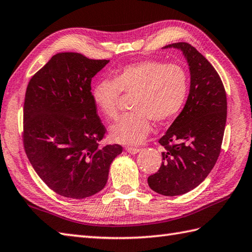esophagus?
I'll return each instance as SVG.
<instances>
[{
  "mask_svg": "<svg viewBox=\"0 0 252 252\" xmlns=\"http://www.w3.org/2000/svg\"><path fill=\"white\" fill-rule=\"evenodd\" d=\"M125 150L127 151L128 153H130V154H137L139 151H140V149L135 148V147H126Z\"/></svg>",
  "mask_w": 252,
  "mask_h": 252,
  "instance_id": "esophagus-1",
  "label": "esophagus"
}]
</instances>
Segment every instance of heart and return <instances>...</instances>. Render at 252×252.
<instances>
[{"label":"heart","instance_id":"1","mask_svg":"<svg viewBox=\"0 0 252 252\" xmlns=\"http://www.w3.org/2000/svg\"><path fill=\"white\" fill-rule=\"evenodd\" d=\"M188 86V73L182 65L143 60L117 69L113 80L99 81L94 87L93 99L104 116L115 120L122 93L133 94V112L110 127V136L115 142L139 144L149 135L151 121L163 124L180 112Z\"/></svg>","mask_w":252,"mask_h":252}]
</instances>
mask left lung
Listing matches in <instances>:
<instances>
[{
	"label": "left lung",
	"instance_id": "8db88e82",
	"mask_svg": "<svg viewBox=\"0 0 252 252\" xmlns=\"http://www.w3.org/2000/svg\"><path fill=\"white\" fill-rule=\"evenodd\" d=\"M182 50L191 85L181 113L159 139L165 148L149 187L165 196L182 195L198 187L214 168L221 152L226 123V94L218 72L198 50L186 42L165 48Z\"/></svg>",
	"mask_w": 252,
	"mask_h": 252
}]
</instances>
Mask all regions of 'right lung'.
I'll return each instance as SVG.
<instances>
[{
    "label": "right lung",
    "instance_id": "add662e5",
    "mask_svg": "<svg viewBox=\"0 0 252 252\" xmlns=\"http://www.w3.org/2000/svg\"><path fill=\"white\" fill-rule=\"evenodd\" d=\"M109 60L60 53L31 77L22 141L35 172L54 192L85 198L105 187L120 144L101 147L107 129L97 114L92 79Z\"/></svg>",
    "mask_w": 252,
    "mask_h": 252
}]
</instances>
